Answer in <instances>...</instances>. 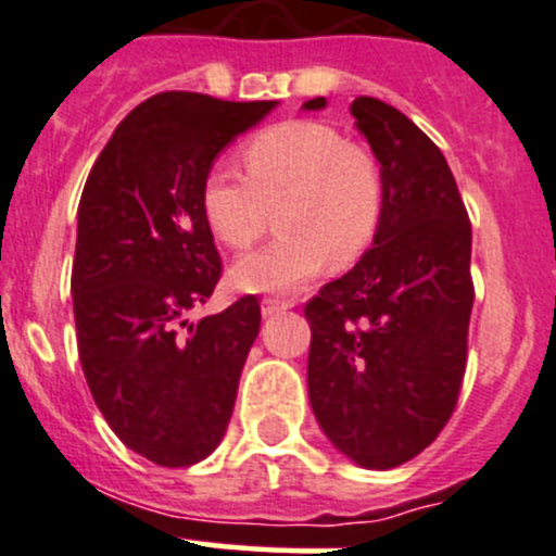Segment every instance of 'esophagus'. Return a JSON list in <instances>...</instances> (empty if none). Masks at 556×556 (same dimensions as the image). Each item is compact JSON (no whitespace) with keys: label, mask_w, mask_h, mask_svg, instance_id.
I'll return each mask as SVG.
<instances>
[{"label":"esophagus","mask_w":556,"mask_h":556,"mask_svg":"<svg viewBox=\"0 0 556 556\" xmlns=\"http://www.w3.org/2000/svg\"><path fill=\"white\" fill-rule=\"evenodd\" d=\"M290 306H293V301H285V299H263L261 312H263V317H274V314L290 309Z\"/></svg>","instance_id":"obj_1"}]
</instances>
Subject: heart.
Returning a JSON list of instances; mask_svg holds the SVG:
<instances>
[{
	"label": "heart",
	"instance_id": "b5f03b06",
	"mask_svg": "<svg viewBox=\"0 0 556 556\" xmlns=\"http://www.w3.org/2000/svg\"><path fill=\"white\" fill-rule=\"evenodd\" d=\"M247 177L210 169L199 210L212 237L247 250L268 231L277 210L282 237L239 257L231 285L242 293H282L325 266L361 261L384 217V177L377 155L319 121H285L242 148Z\"/></svg>",
	"mask_w": 556,
	"mask_h": 556
}]
</instances>
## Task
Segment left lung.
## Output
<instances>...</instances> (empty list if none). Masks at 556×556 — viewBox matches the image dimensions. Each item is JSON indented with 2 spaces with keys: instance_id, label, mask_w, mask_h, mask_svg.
Here are the masks:
<instances>
[{
  "instance_id": "1",
  "label": "left lung",
  "mask_w": 556,
  "mask_h": 556,
  "mask_svg": "<svg viewBox=\"0 0 556 556\" xmlns=\"http://www.w3.org/2000/svg\"><path fill=\"white\" fill-rule=\"evenodd\" d=\"M309 99L304 110H323ZM384 177V217L352 271L306 304L312 412L363 468H397L450 422L473 309L470 220L450 164L401 110L350 106Z\"/></svg>"
}]
</instances>
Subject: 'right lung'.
<instances>
[{"label":"right lung","mask_w":556,"mask_h":556,"mask_svg":"<svg viewBox=\"0 0 556 556\" xmlns=\"http://www.w3.org/2000/svg\"><path fill=\"white\" fill-rule=\"evenodd\" d=\"M274 106L155 93L123 117L83 188L72 266L83 374L117 439L164 468L217 450L261 330L255 295L195 325L185 314L223 271L201 179Z\"/></svg>","instance_id":"obj_1"}]
</instances>
